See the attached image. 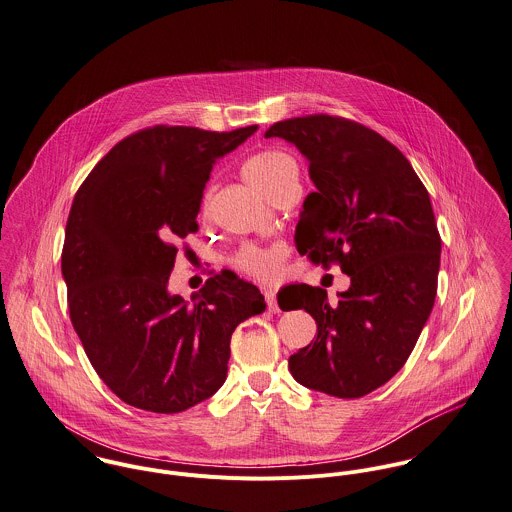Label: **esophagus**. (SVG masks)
I'll use <instances>...</instances> for the list:
<instances>
[{
	"label": "esophagus",
	"instance_id": "34e87169",
	"mask_svg": "<svg viewBox=\"0 0 512 512\" xmlns=\"http://www.w3.org/2000/svg\"><path fill=\"white\" fill-rule=\"evenodd\" d=\"M263 295H265L269 312H281V308L277 305V295H275L273 289H263Z\"/></svg>",
	"mask_w": 512,
	"mask_h": 512
}]
</instances>
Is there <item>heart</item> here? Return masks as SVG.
I'll return each instance as SVG.
<instances>
[{"label": "heart", "instance_id": "b5f03b06", "mask_svg": "<svg viewBox=\"0 0 512 512\" xmlns=\"http://www.w3.org/2000/svg\"><path fill=\"white\" fill-rule=\"evenodd\" d=\"M245 180L265 196L283 184L289 178H299V168L293 156L281 150H265L251 156L243 164ZM287 259V249L283 245H245L233 257L231 265L235 271L261 281V283H275Z\"/></svg>", "mask_w": 512, "mask_h": 512}]
</instances>
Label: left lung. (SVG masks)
<instances>
[{
  "label": "left lung",
  "mask_w": 512,
  "mask_h": 512,
  "mask_svg": "<svg viewBox=\"0 0 512 512\" xmlns=\"http://www.w3.org/2000/svg\"><path fill=\"white\" fill-rule=\"evenodd\" d=\"M265 138L295 144L316 186L297 223L299 253L350 277L336 303L293 285L281 308H305L318 334L289 370L310 390L362 398L402 370L435 303L441 237L429 194L392 142L354 120L289 118Z\"/></svg>",
  "instance_id": "8db88e82"
}]
</instances>
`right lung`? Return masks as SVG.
Segmentation results:
<instances>
[{"label":"right lung","mask_w":512,"mask_h":512,"mask_svg":"<svg viewBox=\"0 0 512 512\" xmlns=\"http://www.w3.org/2000/svg\"><path fill=\"white\" fill-rule=\"evenodd\" d=\"M255 130L144 128L104 156L73 200L61 255L71 322L128 406L178 413L213 396L233 330L265 310L259 289L231 271L209 277L190 303L168 291L174 243L198 231L213 164Z\"/></svg>","instance_id":"obj_1"}]
</instances>
